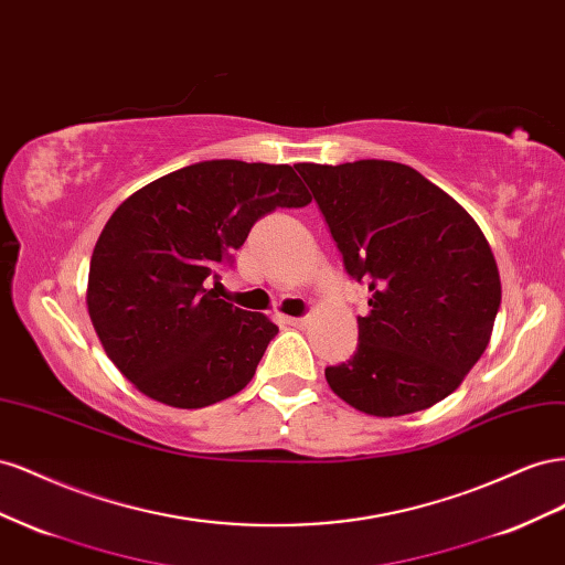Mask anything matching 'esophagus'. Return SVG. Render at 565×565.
Segmentation results:
<instances>
[{"label":"esophagus","mask_w":565,"mask_h":565,"mask_svg":"<svg viewBox=\"0 0 565 565\" xmlns=\"http://www.w3.org/2000/svg\"><path fill=\"white\" fill-rule=\"evenodd\" d=\"M284 321H286L288 327H298L300 329V327H308L310 324V317H286Z\"/></svg>","instance_id":"1"}]
</instances>
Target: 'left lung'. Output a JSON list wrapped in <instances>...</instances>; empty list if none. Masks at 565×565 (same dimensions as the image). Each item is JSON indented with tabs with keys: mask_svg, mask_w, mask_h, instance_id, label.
I'll use <instances>...</instances> for the list:
<instances>
[{
	"mask_svg": "<svg viewBox=\"0 0 565 565\" xmlns=\"http://www.w3.org/2000/svg\"><path fill=\"white\" fill-rule=\"evenodd\" d=\"M352 279L369 284L352 358L331 391L369 416H405L455 393L486 352L502 302L476 220L422 172L393 160L298 163Z\"/></svg>",
	"mask_w": 565,
	"mask_h": 565,
	"instance_id": "left-lung-1",
	"label": "left lung"
}]
</instances>
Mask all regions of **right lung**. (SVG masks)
Masks as SVG:
<instances>
[{
    "mask_svg": "<svg viewBox=\"0 0 565 565\" xmlns=\"http://www.w3.org/2000/svg\"><path fill=\"white\" fill-rule=\"evenodd\" d=\"M312 201L291 166L203 160L141 186L96 241L87 310L139 393L201 409L244 391L277 324L207 288L274 207Z\"/></svg>",
    "mask_w": 565,
    "mask_h": 565,
    "instance_id": "obj_1",
    "label": "right lung"
}]
</instances>
